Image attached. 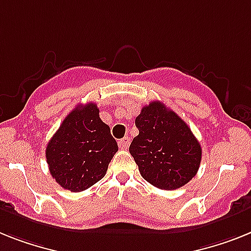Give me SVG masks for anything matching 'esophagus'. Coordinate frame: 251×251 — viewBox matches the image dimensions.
I'll use <instances>...</instances> for the list:
<instances>
[{"instance_id":"obj_1","label":"esophagus","mask_w":251,"mask_h":251,"mask_svg":"<svg viewBox=\"0 0 251 251\" xmlns=\"http://www.w3.org/2000/svg\"><path fill=\"white\" fill-rule=\"evenodd\" d=\"M118 145H119V148H121L122 150H126V149L129 146V137H123L122 140L118 141Z\"/></svg>"}]
</instances>
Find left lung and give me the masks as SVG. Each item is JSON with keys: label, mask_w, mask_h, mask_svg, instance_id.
<instances>
[{"label": "left lung", "mask_w": 251, "mask_h": 251, "mask_svg": "<svg viewBox=\"0 0 251 251\" xmlns=\"http://www.w3.org/2000/svg\"><path fill=\"white\" fill-rule=\"evenodd\" d=\"M138 136L129 152L144 179L161 190L191 181L201 161V146L190 127L160 101L142 107L136 118Z\"/></svg>", "instance_id": "obj_1"}]
</instances>
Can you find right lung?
Wrapping results in <instances>:
<instances>
[{
  "mask_svg": "<svg viewBox=\"0 0 251 251\" xmlns=\"http://www.w3.org/2000/svg\"><path fill=\"white\" fill-rule=\"evenodd\" d=\"M99 113L96 103L78 105L47 144L50 173L65 190L84 191L100 181L118 151L110 127Z\"/></svg>",
  "mask_w": 251,
  "mask_h": 251,
  "instance_id": "right-lung-1",
  "label": "right lung"
}]
</instances>
